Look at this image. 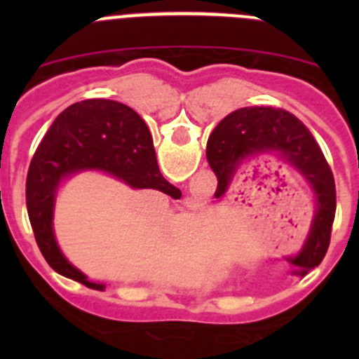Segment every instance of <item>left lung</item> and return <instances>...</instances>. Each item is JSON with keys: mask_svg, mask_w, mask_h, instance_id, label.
I'll return each instance as SVG.
<instances>
[{"mask_svg": "<svg viewBox=\"0 0 359 359\" xmlns=\"http://www.w3.org/2000/svg\"><path fill=\"white\" fill-rule=\"evenodd\" d=\"M273 154L300 173L313 191L316 210L309 236L299 255L288 259L307 274L323 260L335 217V180L320 146L299 118L274 107H243L217 125L206 144V158L219 179L215 198H222L234 173L250 158Z\"/></svg>", "mask_w": 359, "mask_h": 359, "instance_id": "1", "label": "left lung"}]
</instances>
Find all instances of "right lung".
<instances>
[{"instance_id": "1", "label": "right lung", "mask_w": 359, "mask_h": 359, "mask_svg": "<svg viewBox=\"0 0 359 359\" xmlns=\"http://www.w3.org/2000/svg\"><path fill=\"white\" fill-rule=\"evenodd\" d=\"M85 170H97L133 189L170 194L172 184L158 168L153 137L132 107L109 99H86L60 112L31 159L25 203L36 243L53 271L93 290V283L60 252L53 233V208L60 182ZM175 189V187H173Z\"/></svg>"}]
</instances>
